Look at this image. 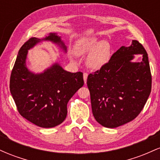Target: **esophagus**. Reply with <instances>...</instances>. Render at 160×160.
<instances>
[{
  "mask_svg": "<svg viewBox=\"0 0 160 160\" xmlns=\"http://www.w3.org/2000/svg\"><path fill=\"white\" fill-rule=\"evenodd\" d=\"M87 77H88V73L84 72L83 73V80H84V82H85V84L86 83V79H87Z\"/></svg>",
  "mask_w": 160,
  "mask_h": 160,
  "instance_id": "1",
  "label": "esophagus"
}]
</instances>
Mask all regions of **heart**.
<instances>
[{"label":"heart","instance_id":"b5f03b06","mask_svg":"<svg viewBox=\"0 0 160 160\" xmlns=\"http://www.w3.org/2000/svg\"><path fill=\"white\" fill-rule=\"evenodd\" d=\"M95 38L82 40L75 48V53L78 56L85 54L89 52L87 58L88 65L92 68H100L109 61L111 56V46L108 42L102 41L98 43Z\"/></svg>","mask_w":160,"mask_h":160}]
</instances>
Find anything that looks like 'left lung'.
I'll list each match as a JSON object with an SVG mask.
<instances>
[{
    "instance_id": "8db88e82",
    "label": "left lung",
    "mask_w": 160,
    "mask_h": 160,
    "mask_svg": "<svg viewBox=\"0 0 160 160\" xmlns=\"http://www.w3.org/2000/svg\"><path fill=\"white\" fill-rule=\"evenodd\" d=\"M135 54H142V62H131ZM151 85L148 53L142 44L135 40L130 47H121L100 70L87 78L95 119L107 128L133 120L144 108Z\"/></svg>"
}]
</instances>
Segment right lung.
Listing matches in <instances>:
<instances>
[{
    "label": "right lung",
    "instance_id": "1",
    "mask_svg": "<svg viewBox=\"0 0 160 160\" xmlns=\"http://www.w3.org/2000/svg\"><path fill=\"white\" fill-rule=\"evenodd\" d=\"M41 40L52 41L66 51L56 34H49L43 39L30 38L18 53L10 75V90L22 117L40 127L52 128L65 120L68 102L84 81L82 72H68L58 64L42 74L30 72L25 65L28 50Z\"/></svg>",
    "mask_w": 160,
    "mask_h": 160
}]
</instances>
